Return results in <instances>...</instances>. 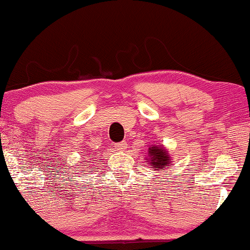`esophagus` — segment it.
Here are the masks:
<instances>
[{
  "label": "esophagus",
  "mask_w": 250,
  "mask_h": 250,
  "mask_svg": "<svg viewBox=\"0 0 250 250\" xmlns=\"http://www.w3.org/2000/svg\"><path fill=\"white\" fill-rule=\"evenodd\" d=\"M127 148V143L125 141H122V142H118L115 145V149L116 150H119V151H123V150H125Z\"/></svg>",
  "instance_id": "34e87169"
}]
</instances>
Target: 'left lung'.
Returning <instances> with one entry per match:
<instances>
[{"label":"left lung","mask_w":250,"mask_h":250,"mask_svg":"<svg viewBox=\"0 0 250 250\" xmlns=\"http://www.w3.org/2000/svg\"><path fill=\"white\" fill-rule=\"evenodd\" d=\"M146 163L150 164L152 169L164 170L172 165L169 152L163 145H152L148 149V157H145Z\"/></svg>","instance_id":"8db88e82"}]
</instances>
